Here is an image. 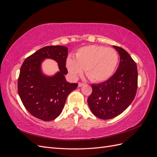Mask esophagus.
Segmentation results:
<instances>
[{"mask_svg": "<svg viewBox=\"0 0 157 157\" xmlns=\"http://www.w3.org/2000/svg\"><path fill=\"white\" fill-rule=\"evenodd\" d=\"M78 87H82V86H84V84L82 83V82H78Z\"/></svg>", "mask_w": 157, "mask_h": 157, "instance_id": "34e87169", "label": "esophagus"}]
</instances>
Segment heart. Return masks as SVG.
<instances>
[{
	"label": "heart",
	"mask_w": 157,
	"mask_h": 157,
	"mask_svg": "<svg viewBox=\"0 0 157 157\" xmlns=\"http://www.w3.org/2000/svg\"><path fill=\"white\" fill-rule=\"evenodd\" d=\"M118 63V55L112 48L90 45L79 48L75 58H68L66 67L73 78H77L84 69L88 79L95 83L105 82L115 72Z\"/></svg>",
	"instance_id": "1"
}]
</instances>
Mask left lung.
Masks as SVG:
<instances>
[{"label": "left lung", "instance_id": "left-lung-1", "mask_svg": "<svg viewBox=\"0 0 157 157\" xmlns=\"http://www.w3.org/2000/svg\"><path fill=\"white\" fill-rule=\"evenodd\" d=\"M120 55L115 73L106 81L92 84V92L88 103L94 115L103 120L119 115L129 106L137 88V65L123 48L113 46Z\"/></svg>", "mask_w": 157, "mask_h": 157}]
</instances>
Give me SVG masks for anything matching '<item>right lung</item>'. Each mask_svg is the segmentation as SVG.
I'll return each mask as SVG.
<instances>
[{"label": "right lung", "instance_id": "add662e5", "mask_svg": "<svg viewBox=\"0 0 157 157\" xmlns=\"http://www.w3.org/2000/svg\"><path fill=\"white\" fill-rule=\"evenodd\" d=\"M68 48L63 46H45L27 58L21 65L17 81L19 96L27 110L44 121L54 120L62 111L68 95L78 86L65 78L68 71ZM45 59L55 60L60 71L50 77L41 73Z\"/></svg>", "mask_w": 157, "mask_h": 157}]
</instances>
